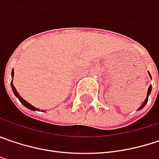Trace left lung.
Segmentation results:
<instances>
[{"mask_svg":"<svg viewBox=\"0 0 159 159\" xmlns=\"http://www.w3.org/2000/svg\"><path fill=\"white\" fill-rule=\"evenodd\" d=\"M149 75H150V74H149ZM150 77H151V76H150ZM151 89H152V86L150 85V86L148 87V95H147V98H146V100H145L144 103H143V104H142V105H141L140 107L139 108L138 110H141L142 108H144V106H145V105H146V103L148 102V95L150 94V92H151Z\"/></svg>","mask_w":159,"mask_h":159,"instance_id":"left-lung-1","label":"left lung"}]
</instances>
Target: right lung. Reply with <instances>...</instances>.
I'll return each instance as SVG.
<instances>
[{"mask_svg": "<svg viewBox=\"0 0 159 159\" xmlns=\"http://www.w3.org/2000/svg\"><path fill=\"white\" fill-rule=\"evenodd\" d=\"M11 75L13 76L14 75V71H13V69H12V72H11ZM11 88H12V91H13V93H14V94L16 95V97H18V99L20 101V102L23 104L24 106L26 108H28V109H30V110H32V111H40L39 109H38V108L34 107V106H32L30 103H29L28 102H26L25 100H24L20 94H19V93L17 92V90H16V88L14 87V85H13V84H12V81H11Z\"/></svg>", "mask_w": 159, "mask_h": 159, "instance_id": "1", "label": "right lung"}]
</instances>
